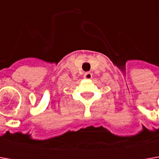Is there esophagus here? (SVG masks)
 <instances>
[{"label": "esophagus", "instance_id": "esophagus-1", "mask_svg": "<svg viewBox=\"0 0 159 159\" xmlns=\"http://www.w3.org/2000/svg\"><path fill=\"white\" fill-rule=\"evenodd\" d=\"M92 73L91 72H86L85 74H84V79H86V80H90L91 78H92Z\"/></svg>", "mask_w": 159, "mask_h": 159}]
</instances>
